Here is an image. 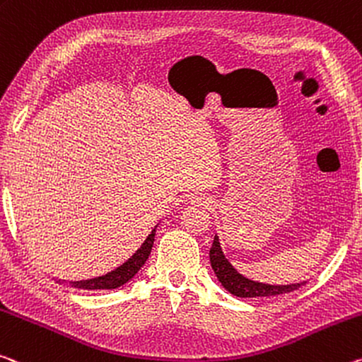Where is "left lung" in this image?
<instances>
[{"label": "left lung", "instance_id": "1", "mask_svg": "<svg viewBox=\"0 0 362 362\" xmlns=\"http://www.w3.org/2000/svg\"><path fill=\"white\" fill-rule=\"evenodd\" d=\"M209 259L211 266L214 269V272L219 279V282L226 286V288L230 291L232 295L240 296V298H256V296H275L288 293V291H293L300 288L303 284H291V285H267V284H259L253 282V280L243 277L240 275L235 269L230 266V262L226 259V256L222 255L219 238L214 237V242L209 250Z\"/></svg>", "mask_w": 362, "mask_h": 362}]
</instances>
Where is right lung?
Returning <instances> with one entry per match:
<instances>
[{
  "mask_svg": "<svg viewBox=\"0 0 362 362\" xmlns=\"http://www.w3.org/2000/svg\"><path fill=\"white\" fill-rule=\"evenodd\" d=\"M154 233H156V228H153V232L148 235L145 243L136 250V253L132 256L127 262H124L122 266L117 267L116 271L109 272L106 275H101V277H96V279L72 282V285L76 286V288H83V290H112V288H117V286H122L124 284H127L129 280L140 271V267L145 264L148 256H150L153 243H154Z\"/></svg>",
  "mask_w": 362,
  "mask_h": 362,
  "instance_id": "1",
  "label": "right lung"
}]
</instances>
